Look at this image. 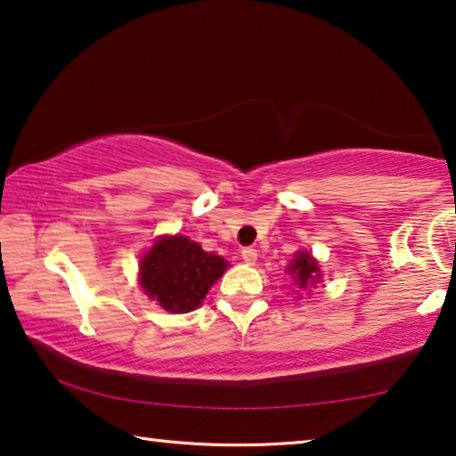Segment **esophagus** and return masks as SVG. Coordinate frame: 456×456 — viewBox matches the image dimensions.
<instances>
[{
    "label": "esophagus",
    "mask_w": 456,
    "mask_h": 456,
    "mask_svg": "<svg viewBox=\"0 0 456 456\" xmlns=\"http://www.w3.org/2000/svg\"><path fill=\"white\" fill-rule=\"evenodd\" d=\"M256 258H258L256 248H252V246H246V248H242V260H244V263L255 265Z\"/></svg>",
    "instance_id": "esophagus-1"
}]
</instances>
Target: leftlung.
<instances>
[{"label":"left lung","instance_id":"left-lung-1","mask_svg":"<svg viewBox=\"0 0 456 456\" xmlns=\"http://www.w3.org/2000/svg\"><path fill=\"white\" fill-rule=\"evenodd\" d=\"M289 271L290 274H295V282L297 285H301V289L307 287L309 282L313 285V282L321 277L319 265L311 258L309 252H298L293 260V265L289 266Z\"/></svg>","mask_w":456,"mask_h":456}]
</instances>
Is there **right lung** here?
Returning a JSON list of instances; mask_svg holds the SVG:
<instances>
[{
  "mask_svg": "<svg viewBox=\"0 0 456 456\" xmlns=\"http://www.w3.org/2000/svg\"><path fill=\"white\" fill-rule=\"evenodd\" d=\"M226 271V260L185 236H169L141 260V287L171 313L193 311Z\"/></svg>",
  "mask_w": 456,
  "mask_h": 456,
  "instance_id": "right-lung-1",
  "label": "right lung"
}]
</instances>
